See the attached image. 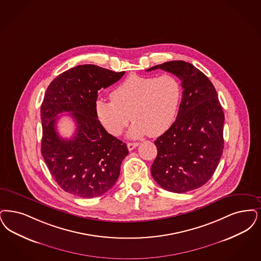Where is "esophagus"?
Segmentation results:
<instances>
[{
  "label": "esophagus",
  "instance_id": "esophagus-1",
  "mask_svg": "<svg viewBox=\"0 0 261 261\" xmlns=\"http://www.w3.org/2000/svg\"><path fill=\"white\" fill-rule=\"evenodd\" d=\"M137 146H138V143H128V144H127V147H128V149H129L130 151L133 150Z\"/></svg>",
  "mask_w": 261,
  "mask_h": 261
}]
</instances>
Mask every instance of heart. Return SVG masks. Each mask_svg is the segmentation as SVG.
Masks as SVG:
<instances>
[{
	"instance_id": "obj_1",
	"label": "heart",
	"mask_w": 261,
	"mask_h": 261,
	"mask_svg": "<svg viewBox=\"0 0 261 261\" xmlns=\"http://www.w3.org/2000/svg\"><path fill=\"white\" fill-rule=\"evenodd\" d=\"M112 101L98 100L96 114L105 129L120 135L130 118L128 137L138 139L163 134L173 124L181 98V87L171 74L131 75L110 94Z\"/></svg>"
}]
</instances>
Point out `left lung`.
<instances>
[{
  "mask_svg": "<svg viewBox=\"0 0 261 261\" xmlns=\"http://www.w3.org/2000/svg\"><path fill=\"white\" fill-rule=\"evenodd\" d=\"M156 69L177 75L182 98L175 122L154 142L157 156L150 172L161 188L185 193L204 186L218 167L224 114L215 86L192 64L170 61L146 71Z\"/></svg>",
  "mask_w": 261,
  "mask_h": 261,
  "instance_id": "8db88e82",
  "label": "left lung"
}]
</instances>
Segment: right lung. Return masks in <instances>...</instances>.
Wrapping results in <instances>:
<instances>
[{"label": "right lung", "instance_id": "add662e5", "mask_svg": "<svg viewBox=\"0 0 261 261\" xmlns=\"http://www.w3.org/2000/svg\"><path fill=\"white\" fill-rule=\"evenodd\" d=\"M102 67L85 64L59 74L48 85L41 107L42 154L63 190L82 198L98 197L115 186L128 154L125 143L100 123L95 104L98 91L121 79ZM70 112L77 128L73 138L57 133L58 115Z\"/></svg>", "mask_w": 261, "mask_h": 261}]
</instances>
